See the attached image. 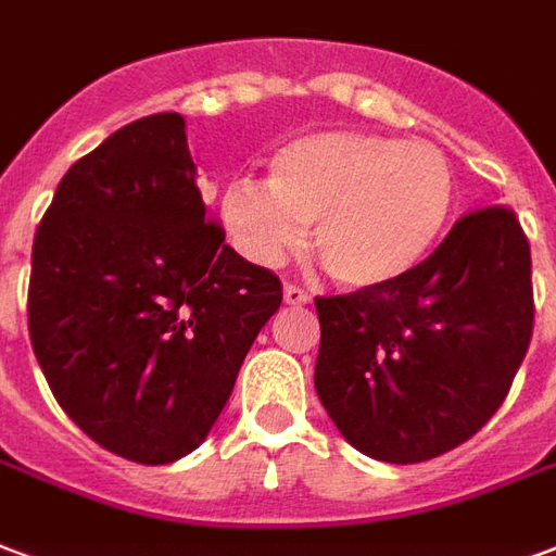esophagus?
<instances>
[{"label": "esophagus", "mask_w": 556, "mask_h": 556, "mask_svg": "<svg viewBox=\"0 0 556 556\" xmlns=\"http://www.w3.org/2000/svg\"><path fill=\"white\" fill-rule=\"evenodd\" d=\"M282 298H286L289 306H306L312 300L309 291H303L300 286H286V289H282Z\"/></svg>", "instance_id": "obj_1"}]
</instances>
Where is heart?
I'll list each match as a JSON object with an SVG mask.
<instances>
[{
  "label": "heart",
  "instance_id": "1",
  "mask_svg": "<svg viewBox=\"0 0 556 556\" xmlns=\"http://www.w3.org/2000/svg\"><path fill=\"white\" fill-rule=\"evenodd\" d=\"M456 174L425 141L374 131H309L279 147L267 182L236 179L217 215L250 262L279 265L315 226V256L351 291L392 289L442 244L456 208Z\"/></svg>",
  "mask_w": 556,
  "mask_h": 556
}]
</instances>
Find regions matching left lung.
<instances>
[{
    "label": "left lung",
    "instance_id": "1",
    "mask_svg": "<svg viewBox=\"0 0 556 556\" xmlns=\"http://www.w3.org/2000/svg\"><path fill=\"white\" fill-rule=\"evenodd\" d=\"M315 309V392L332 425L380 463H425L507 397L533 332L530 244L509 208H480L404 282Z\"/></svg>",
    "mask_w": 556,
    "mask_h": 556
}]
</instances>
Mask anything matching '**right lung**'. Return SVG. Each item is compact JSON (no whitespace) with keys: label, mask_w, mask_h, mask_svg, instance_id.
Instances as JSON below:
<instances>
[{"label":"right lung","mask_w":556,"mask_h":556,"mask_svg":"<svg viewBox=\"0 0 556 556\" xmlns=\"http://www.w3.org/2000/svg\"><path fill=\"white\" fill-rule=\"evenodd\" d=\"M185 117L150 114L70 167L31 247V348L73 425L164 466L205 442L282 286L224 241Z\"/></svg>","instance_id":"add662e5"}]
</instances>
